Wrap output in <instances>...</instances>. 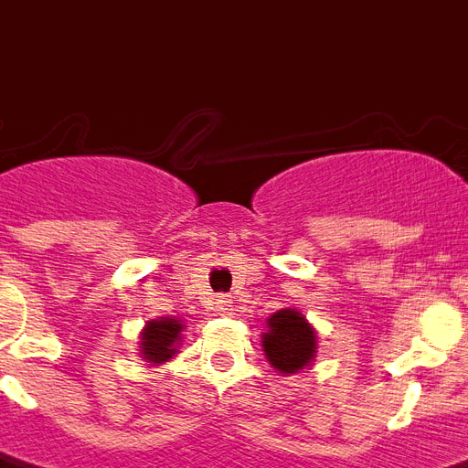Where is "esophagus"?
Masks as SVG:
<instances>
[{
    "instance_id": "1",
    "label": "esophagus",
    "mask_w": 468,
    "mask_h": 468,
    "mask_svg": "<svg viewBox=\"0 0 468 468\" xmlns=\"http://www.w3.org/2000/svg\"><path fill=\"white\" fill-rule=\"evenodd\" d=\"M216 308H218V313H230V299L218 296V299H216Z\"/></svg>"
}]
</instances>
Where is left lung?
Segmentation results:
<instances>
[{
  "mask_svg": "<svg viewBox=\"0 0 468 468\" xmlns=\"http://www.w3.org/2000/svg\"><path fill=\"white\" fill-rule=\"evenodd\" d=\"M262 347L279 371L293 374L313 359L315 333L301 313L284 308L270 318V333H264Z\"/></svg>",
  "mask_w": 468,
  "mask_h": 468,
  "instance_id": "1",
  "label": "left lung"
}]
</instances>
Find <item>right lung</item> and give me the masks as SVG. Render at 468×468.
Listing matches in <instances>:
<instances>
[{"instance_id":"right-lung-1","label":"right lung","mask_w":468,"mask_h":468,"mask_svg":"<svg viewBox=\"0 0 468 468\" xmlns=\"http://www.w3.org/2000/svg\"><path fill=\"white\" fill-rule=\"evenodd\" d=\"M182 333V323L175 318L150 320L145 333H143V356L150 364L167 362L169 356L175 355V345Z\"/></svg>"}]
</instances>
